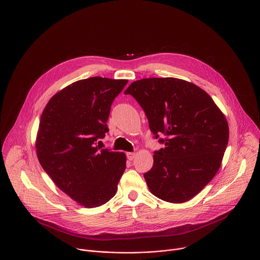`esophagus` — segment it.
Masks as SVG:
<instances>
[{"instance_id":"esophagus-1","label":"esophagus","mask_w":260,"mask_h":260,"mask_svg":"<svg viewBox=\"0 0 260 260\" xmlns=\"http://www.w3.org/2000/svg\"><path fill=\"white\" fill-rule=\"evenodd\" d=\"M135 156H136L135 152H127V158L129 160H133L135 158Z\"/></svg>"}]
</instances>
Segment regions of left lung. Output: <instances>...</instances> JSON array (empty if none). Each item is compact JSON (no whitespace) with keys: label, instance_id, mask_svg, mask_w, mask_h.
I'll return each mask as SVG.
<instances>
[{"label":"left lung","instance_id":"1","mask_svg":"<svg viewBox=\"0 0 260 260\" xmlns=\"http://www.w3.org/2000/svg\"><path fill=\"white\" fill-rule=\"evenodd\" d=\"M125 93L140 104L155 138L168 137L144 174L149 191L171 203L190 200L220 167L229 141L224 115L207 92L183 79L143 78Z\"/></svg>","mask_w":260,"mask_h":260}]
</instances>
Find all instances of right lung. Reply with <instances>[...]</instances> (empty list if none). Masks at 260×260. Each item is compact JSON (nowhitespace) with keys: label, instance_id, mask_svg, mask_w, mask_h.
I'll use <instances>...</instances> for the list:
<instances>
[{"label":"right lung","instance_id":"1","mask_svg":"<svg viewBox=\"0 0 260 260\" xmlns=\"http://www.w3.org/2000/svg\"><path fill=\"white\" fill-rule=\"evenodd\" d=\"M126 79L91 77L58 91L43 111L36 139L38 158L53 182L79 205L112 199L126 169L124 152L101 149L112 103Z\"/></svg>","mask_w":260,"mask_h":260}]
</instances>
